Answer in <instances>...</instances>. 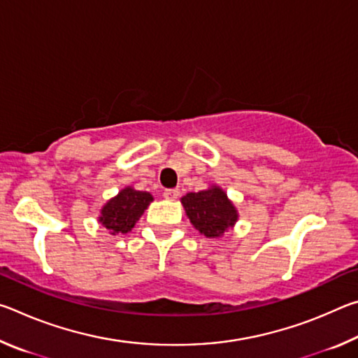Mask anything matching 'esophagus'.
Here are the masks:
<instances>
[{"label":"esophagus","mask_w":358,"mask_h":358,"mask_svg":"<svg viewBox=\"0 0 358 358\" xmlns=\"http://www.w3.org/2000/svg\"><path fill=\"white\" fill-rule=\"evenodd\" d=\"M162 196H164V199H167V201H175V199H178V196H180V189H177V187L164 189Z\"/></svg>","instance_id":"34e87169"}]
</instances>
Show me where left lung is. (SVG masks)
Wrapping results in <instances>:
<instances>
[{"mask_svg": "<svg viewBox=\"0 0 358 358\" xmlns=\"http://www.w3.org/2000/svg\"><path fill=\"white\" fill-rule=\"evenodd\" d=\"M181 203L192 226L208 238L221 237L238 217L227 194L220 187L186 194Z\"/></svg>", "mask_w": 358, "mask_h": 358, "instance_id": "left-lung-1", "label": "left lung"}]
</instances>
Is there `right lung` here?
<instances>
[{"instance_id": "add662e5", "label": "right lung", "mask_w": 358, "mask_h": 358, "mask_svg": "<svg viewBox=\"0 0 358 358\" xmlns=\"http://www.w3.org/2000/svg\"><path fill=\"white\" fill-rule=\"evenodd\" d=\"M150 202H153V196L150 192L126 187L104 205L99 221L102 226L110 230L112 235L118 232L126 234L136 226L138 217L148 208Z\"/></svg>"}]
</instances>
